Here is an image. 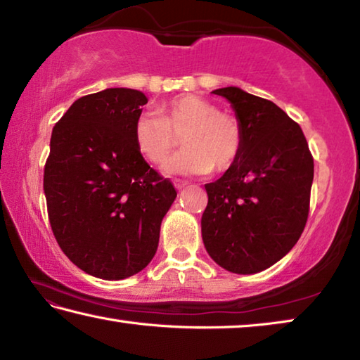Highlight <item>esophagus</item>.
I'll return each mask as SVG.
<instances>
[{
  "mask_svg": "<svg viewBox=\"0 0 360 360\" xmlns=\"http://www.w3.org/2000/svg\"><path fill=\"white\" fill-rule=\"evenodd\" d=\"M174 187L178 188V191H182V188L187 187V182L186 181H181V179H176L174 181Z\"/></svg>",
  "mask_w": 360,
  "mask_h": 360,
  "instance_id": "1",
  "label": "esophagus"
}]
</instances>
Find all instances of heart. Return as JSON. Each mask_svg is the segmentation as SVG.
I'll return each instance as SVG.
<instances>
[{
	"mask_svg": "<svg viewBox=\"0 0 360 360\" xmlns=\"http://www.w3.org/2000/svg\"><path fill=\"white\" fill-rule=\"evenodd\" d=\"M184 150L165 167L167 173L206 174L227 172L243 149L241 122L197 95H179L160 108V114L143 112L133 127L138 150L150 163L162 165L181 135Z\"/></svg>",
	"mask_w": 360,
	"mask_h": 360,
	"instance_id": "heart-1",
	"label": "heart"
}]
</instances>
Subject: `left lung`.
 <instances>
[{"mask_svg":"<svg viewBox=\"0 0 360 360\" xmlns=\"http://www.w3.org/2000/svg\"><path fill=\"white\" fill-rule=\"evenodd\" d=\"M243 127V149L205 184L202 236L225 270L252 275L276 264L300 238L309 212L314 162L300 125L275 103L238 87L217 89Z\"/></svg>","mask_w":360,"mask_h":360,"instance_id":"left-lung-1","label":"left lung"}]
</instances>
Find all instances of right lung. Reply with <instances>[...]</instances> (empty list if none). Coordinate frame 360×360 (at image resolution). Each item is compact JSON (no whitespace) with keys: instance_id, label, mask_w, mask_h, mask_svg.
Listing matches in <instances>:
<instances>
[{"instance_id":"right-lung-1","label":"right lung","mask_w":360,"mask_h":360,"mask_svg":"<svg viewBox=\"0 0 360 360\" xmlns=\"http://www.w3.org/2000/svg\"><path fill=\"white\" fill-rule=\"evenodd\" d=\"M146 103L139 90H101L72 103L52 130L44 193L53 236L72 264L108 281L148 266L178 195L133 139Z\"/></svg>"}]
</instances>
